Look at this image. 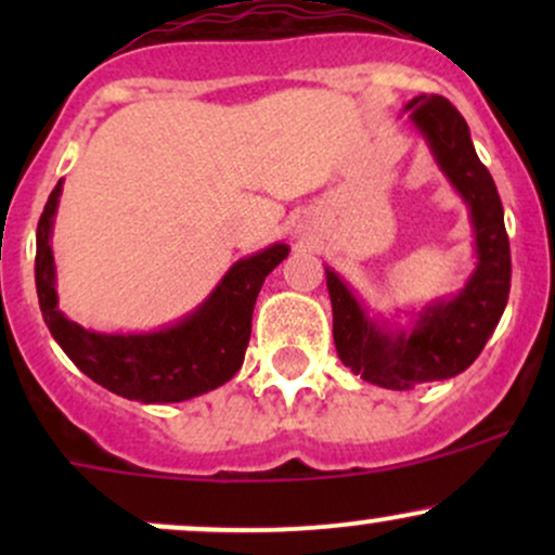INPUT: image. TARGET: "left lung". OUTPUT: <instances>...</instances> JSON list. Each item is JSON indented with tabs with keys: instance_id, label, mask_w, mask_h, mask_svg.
<instances>
[{
	"instance_id": "1",
	"label": "left lung",
	"mask_w": 555,
	"mask_h": 555,
	"mask_svg": "<svg viewBox=\"0 0 555 555\" xmlns=\"http://www.w3.org/2000/svg\"><path fill=\"white\" fill-rule=\"evenodd\" d=\"M401 112H410V122L428 145L436 167L467 206L475 269L456 295L386 318L371 313L358 292L326 266L339 360L367 384L393 391L467 371L499 326L512 286L501 197L475 154L464 117L449 99L425 93L406 101Z\"/></svg>"
}]
</instances>
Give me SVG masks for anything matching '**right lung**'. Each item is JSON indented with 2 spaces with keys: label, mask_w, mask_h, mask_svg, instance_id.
I'll return each instance as SVG.
<instances>
[{
  "label": "right lung",
  "mask_w": 555,
  "mask_h": 555,
  "mask_svg": "<svg viewBox=\"0 0 555 555\" xmlns=\"http://www.w3.org/2000/svg\"><path fill=\"white\" fill-rule=\"evenodd\" d=\"M65 180L56 182L36 229V292L54 341L88 378L140 404H171L232 380L250 341L253 308L266 276L289 256L273 242L229 266L211 295L175 323L154 331H93L60 310L52 250L54 216Z\"/></svg>",
  "instance_id": "1"
}]
</instances>
